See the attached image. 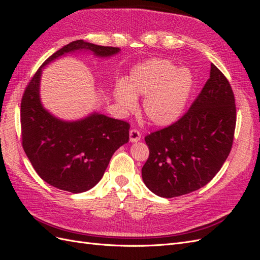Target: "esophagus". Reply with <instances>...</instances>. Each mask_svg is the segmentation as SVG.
I'll return each mask as SVG.
<instances>
[{
    "instance_id": "34e87169",
    "label": "esophagus",
    "mask_w": 260,
    "mask_h": 260,
    "mask_svg": "<svg viewBox=\"0 0 260 260\" xmlns=\"http://www.w3.org/2000/svg\"><path fill=\"white\" fill-rule=\"evenodd\" d=\"M129 136L131 142H138V141L141 140V133L138 129H131L129 132Z\"/></svg>"
}]
</instances>
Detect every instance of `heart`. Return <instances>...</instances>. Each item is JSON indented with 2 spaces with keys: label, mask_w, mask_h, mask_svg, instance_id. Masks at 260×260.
<instances>
[{
  "label": "heart",
  "mask_w": 260,
  "mask_h": 260,
  "mask_svg": "<svg viewBox=\"0 0 260 260\" xmlns=\"http://www.w3.org/2000/svg\"><path fill=\"white\" fill-rule=\"evenodd\" d=\"M193 86V76L187 69H178L168 59L153 58L132 69L128 85L116 84L114 95L125 111L136 107V96L146 95L143 111L148 120L167 125L183 114Z\"/></svg>",
  "instance_id": "heart-1"
}]
</instances>
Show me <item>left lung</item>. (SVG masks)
Segmentation results:
<instances>
[{
    "instance_id": "1",
    "label": "left lung",
    "mask_w": 260,
    "mask_h": 260,
    "mask_svg": "<svg viewBox=\"0 0 260 260\" xmlns=\"http://www.w3.org/2000/svg\"><path fill=\"white\" fill-rule=\"evenodd\" d=\"M237 107L231 84L214 65L188 111L145 137L149 155L142 168L146 186L171 199L199 190L221 169L233 144Z\"/></svg>"
}]
</instances>
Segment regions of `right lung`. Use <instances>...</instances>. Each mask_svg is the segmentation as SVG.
Instances as JSON below:
<instances>
[{"instance_id":"obj_1","label":"right lung","mask_w":260,"mask_h":260,"mask_svg":"<svg viewBox=\"0 0 260 260\" xmlns=\"http://www.w3.org/2000/svg\"><path fill=\"white\" fill-rule=\"evenodd\" d=\"M75 51L111 56L119 52L77 40L46 59L28 82L20 104L22 147L37 174L45 182L72 193L90 190L103 177L113 154L129 141V122L93 114L66 122L53 117L40 103L39 83L43 66Z\"/></svg>"}]
</instances>
